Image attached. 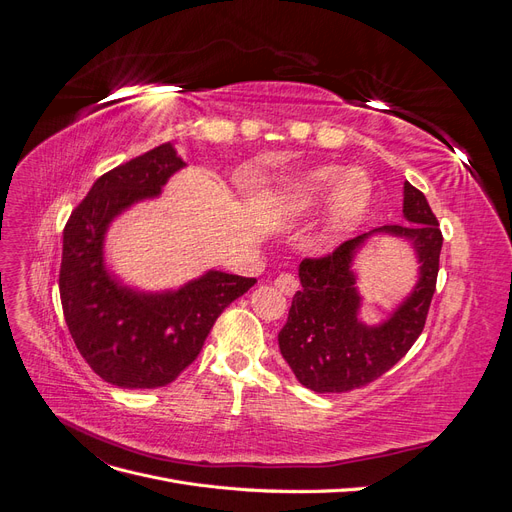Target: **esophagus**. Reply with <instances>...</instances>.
Segmentation results:
<instances>
[{
	"label": "esophagus",
	"instance_id": "1",
	"mask_svg": "<svg viewBox=\"0 0 512 512\" xmlns=\"http://www.w3.org/2000/svg\"><path fill=\"white\" fill-rule=\"evenodd\" d=\"M275 288L286 294V297H292L299 290V280L292 273H280L275 277Z\"/></svg>",
	"mask_w": 512,
	"mask_h": 512
}]
</instances>
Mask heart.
<instances>
[{
    "label": "heart",
    "mask_w": 512,
    "mask_h": 512,
    "mask_svg": "<svg viewBox=\"0 0 512 512\" xmlns=\"http://www.w3.org/2000/svg\"><path fill=\"white\" fill-rule=\"evenodd\" d=\"M371 200H374V181L365 170H344L342 166L331 164L292 177L271 194L269 205L284 218H297L327 203L318 241L333 243L348 235L356 224H361Z\"/></svg>",
    "instance_id": "obj_1"
}]
</instances>
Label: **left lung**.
I'll use <instances>...</instances> for the list:
<instances>
[{
	"instance_id": "1",
	"label": "left lung",
	"mask_w": 512,
	"mask_h": 512,
	"mask_svg": "<svg viewBox=\"0 0 512 512\" xmlns=\"http://www.w3.org/2000/svg\"><path fill=\"white\" fill-rule=\"evenodd\" d=\"M406 224L382 226L342 243L324 258L299 265L301 290L277 335L284 361L297 380L316 393H346L389 371L421 335L436 292L442 232L427 198L404 183ZM374 236L406 240L419 262L417 282L382 323L360 318L362 295L355 256Z\"/></svg>"
}]
</instances>
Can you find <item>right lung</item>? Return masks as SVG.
I'll return each mask as SVG.
<instances>
[{
  "label": "right lung",
  "instance_id": "1",
  "mask_svg": "<svg viewBox=\"0 0 512 512\" xmlns=\"http://www.w3.org/2000/svg\"><path fill=\"white\" fill-rule=\"evenodd\" d=\"M181 168L173 143H164L108 170L64 228L59 294L68 331L89 367L121 389L173 382L196 359L218 316L256 284L254 277L209 269L179 288L143 290L106 265L113 222L158 198Z\"/></svg>",
  "mask_w": 512,
  "mask_h": 512
}]
</instances>
